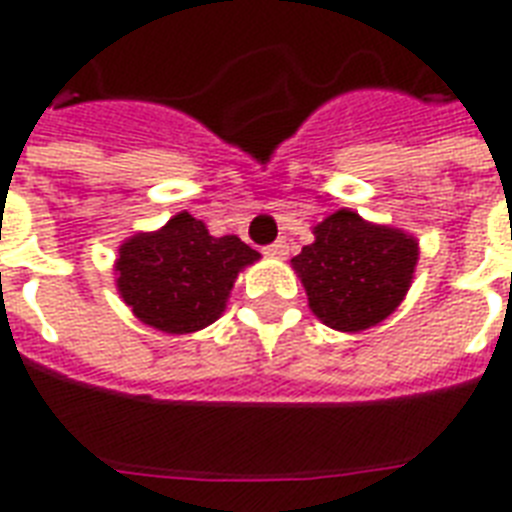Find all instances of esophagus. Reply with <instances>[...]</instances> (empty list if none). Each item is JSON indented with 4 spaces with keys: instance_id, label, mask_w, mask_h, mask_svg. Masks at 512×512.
Here are the masks:
<instances>
[{
    "instance_id": "34e87169",
    "label": "esophagus",
    "mask_w": 512,
    "mask_h": 512,
    "mask_svg": "<svg viewBox=\"0 0 512 512\" xmlns=\"http://www.w3.org/2000/svg\"><path fill=\"white\" fill-rule=\"evenodd\" d=\"M287 252H289V244L284 239L273 241V244H268V247H265V255H273V257H284Z\"/></svg>"
}]
</instances>
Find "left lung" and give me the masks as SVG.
I'll return each instance as SVG.
<instances>
[{"label":"left lung","instance_id":"8db88e82","mask_svg":"<svg viewBox=\"0 0 512 512\" xmlns=\"http://www.w3.org/2000/svg\"><path fill=\"white\" fill-rule=\"evenodd\" d=\"M316 241L292 257L311 311L327 327L361 332L404 300L417 265V241L340 209L316 225Z\"/></svg>","mask_w":512,"mask_h":512}]
</instances>
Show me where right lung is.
Masks as SVG:
<instances>
[{"label":"right lung","mask_w":512,"mask_h":512,"mask_svg":"<svg viewBox=\"0 0 512 512\" xmlns=\"http://www.w3.org/2000/svg\"><path fill=\"white\" fill-rule=\"evenodd\" d=\"M257 257L239 236L215 239L201 220L180 212L162 231L124 241L116 287L143 324L185 335L220 319L233 281Z\"/></svg>","instance_id":"add662e5"}]
</instances>
